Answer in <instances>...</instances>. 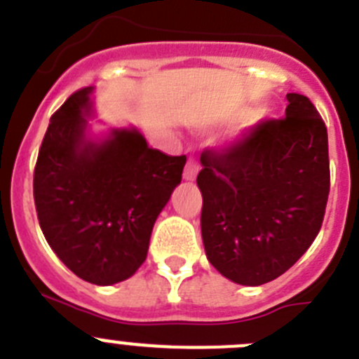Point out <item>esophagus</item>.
I'll list each match as a JSON object with an SVG mask.
<instances>
[{"label":"esophagus","instance_id":"1","mask_svg":"<svg viewBox=\"0 0 359 359\" xmlns=\"http://www.w3.org/2000/svg\"><path fill=\"white\" fill-rule=\"evenodd\" d=\"M197 172H199V162H197L196 158H189V162L185 165V172H183V177H185L187 182H194L197 177Z\"/></svg>","mask_w":359,"mask_h":359}]
</instances>
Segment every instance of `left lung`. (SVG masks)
<instances>
[{"mask_svg": "<svg viewBox=\"0 0 359 359\" xmlns=\"http://www.w3.org/2000/svg\"><path fill=\"white\" fill-rule=\"evenodd\" d=\"M281 119H262L220 149H205L206 256L231 281L258 287L279 278L313 244L330 196L327 130L302 94H287Z\"/></svg>", "mask_w": 359, "mask_h": 359, "instance_id": "obj_1", "label": "left lung"}]
</instances>
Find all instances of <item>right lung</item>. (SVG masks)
Returning <instances> with one entry per match:
<instances>
[{"mask_svg": "<svg viewBox=\"0 0 359 359\" xmlns=\"http://www.w3.org/2000/svg\"><path fill=\"white\" fill-rule=\"evenodd\" d=\"M90 87L49 119L34 170L39 224L55 255L92 285L128 279L146 262L154 220L182 182L187 156L147 146L137 130L85 139Z\"/></svg>", "mask_w": 359, "mask_h": 359, "instance_id": "add662e5", "label": "right lung"}]
</instances>
